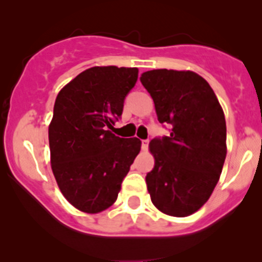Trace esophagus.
<instances>
[{
  "label": "esophagus",
  "instance_id": "obj_1",
  "mask_svg": "<svg viewBox=\"0 0 262 262\" xmlns=\"http://www.w3.org/2000/svg\"><path fill=\"white\" fill-rule=\"evenodd\" d=\"M142 149L147 150L148 146H149V139H142Z\"/></svg>",
  "mask_w": 262,
  "mask_h": 262
}]
</instances>
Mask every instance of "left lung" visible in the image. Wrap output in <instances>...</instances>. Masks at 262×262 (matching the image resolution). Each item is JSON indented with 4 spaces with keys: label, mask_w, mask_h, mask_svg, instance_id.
Instances as JSON below:
<instances>
[{
    "label": "left lung",
    "mask_w": 262,
    "mask_h": 262,
    "mask_svg": "<svg viewBox=\"0 0 262 262\" xmlns=\"http://www.w3.org/2000/svg\"><path fill=\"white\" fill-rule=\"evenodd\" d=\"M141 82L170 136L149 143L155 167L147 173L153 205L162 213L187 216L212 195L227 155L223 110L207 81L195 72L153 70Z\"/></svg>",
    "instance_id": "obj_1"
}]
</instances>
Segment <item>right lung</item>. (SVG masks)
I'll list each match as a JSON object with an SVG mask.
<instances>
[{
	"mask_svg": "<svg viewBox=\"0 0 262 262\" xmlns=\"http://www.w3.org/2000/svg\"><path fill=\"white\" fill-rule=\"evenodd\" d=\"M137 80V68L92 67L55 99L49 125L52 170L66 199L82 212L99 213L114 204L141 150L138 138L109 130Z\"/></svg>",
	"mask_w": 262,
	"mask_h": 262,
	"instance_id": "right-lung-1",
	"label": "right lung"
}]
</instances>
